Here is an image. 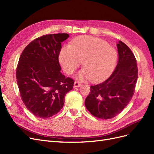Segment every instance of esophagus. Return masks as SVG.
<instances>
[{
  "label": "esophagus",
  "mask_w": 154,
  "mask_h": 154,
  "mask_svg": "<svg viewBox=\"0 0 154 154\" xmlns=\"http://www.w3.org/2000/svg\"><path fill=\"white\" fill-rule=\"evenodd\" d=\"M80 86H81V84L79 82H74V88H76V87H80Z\"/></svg>",
  "instance_id": "34e87169"
}]
</instances>
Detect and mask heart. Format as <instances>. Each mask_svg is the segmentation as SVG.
<instances>
[{
	"label": "heart",
	"instance_id": "b5f03b06",
	"mask_svg": "<svg viewBox=\"0 0 154 154\" xmlns=\"http://www.w3.org/2000/svg\"><path fill=\"white\" fill-rule=\"evenodd\" d=\"M59 61L65 72L72 74L82 65L84 69L76 78L79 80L99 82L109 77L117 65L118 54L106 41L93 36L76 37L70 44L62 46Z\"/></svg>",
	"mask_w": 154,
	"mask_h": 154
}]
</instances>
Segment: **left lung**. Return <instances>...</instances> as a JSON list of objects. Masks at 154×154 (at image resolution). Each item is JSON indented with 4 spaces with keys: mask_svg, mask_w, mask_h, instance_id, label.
Listing matches in <instances>:
<instances>
[{
    "mask_svg": "<svg viewBox=\"0 0 154 154\" xmlns=\"http://www.w3.org/2000/svg\"><path fill=\"white\" fill-rule=\"evenodd\" d=\"M119 61L109 78L101 84L91 86L85 105L91 114L102 119H110L121 112L130 102L137 80L135 57L127 45L117 44Z\"/></svg>",
    "mask_w": 154,
    "mask_h": 154,
    "instance_id": "1",
    "label": "left lung"
}]
</instances>
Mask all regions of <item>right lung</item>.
I'll return each instance as SVG.
<instances>
[{
    "instance_id": "right-lung-1",
    "label": "right lung",
    "mask_w": 154,
    "mask_h": 154,
    "mask_svg": "<svg viewBox=\"0 0 154 154\" xmlns=\"http://www.w3.org/2000/svg\"><path fill=\"white\" fill-rule=\"evenodd\" d=\"M67 34L45 35L29 43L20 56L16 78L20 97L35 117L48 119L57 114L74 80L61 72L58 60L61 43Z\"/></svg>"
}]
</instances>
